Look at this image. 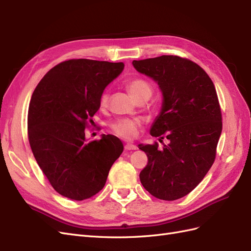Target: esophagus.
<instances>
[{"label": "esophagus", "mask_w": 251, "mask_h": 251, "mask_svg": "<svg viewBox=\"0 0 251 251\" xmlns=\"http://www.w3.org/2000/svg\"><path fill=\"white\" fill-rule=\"evenodd\" d=\"M125 149L126 151H134V150L137 149V147L134 146V144H132V143H126V146H125Z\"/></svg>", "instance_id": "34e87169"}]
</instances>
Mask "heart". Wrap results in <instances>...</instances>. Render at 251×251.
Wrapping results in <instances>:
<instances>
[{"instance_id":"obj_1","label":"heart","mask_w":251,"mask_h":251,"mask_svg":"<svg viewBox=\"0 0 251 251\" xmlns=\"http://www.w3.org/2000/svg\"><path fill=\"white\" fill-rule=\"evenodd\" d=\"M127 89L130 90L132 95L135 97L136 100H149V98L153 94V86L150 81L141 77H136L131 79L127 82ZM109 95L108 93H102L100 96V105L104 107L108 103ZM138 123L136 120L132 119H120L116 123L112 125V130L119 137H123L125 139H131L133 138L136 130H137Z\"/></svg>"}]
</instances>
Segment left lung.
<instances>
[{
    "mask_svg": "<svg viewBox=\"0 0 251 251\" xmlns=\"http://www.w3.org/2000/svg\"><path fill=\"white\" fill-rule=\"evenodd\" d=\"M139 73L155 80L162 105L151 127L169 144H139L149 162L139 175L154 197L173 201L191 193L211 168L222 132V115L214 82L192 60L176 55L133 60Z\"/></svg>",
    "mask_w": 251,
    "mask_h": 251,
    "instance_id": "1",
    "label": "left lung"
}]
</instances>
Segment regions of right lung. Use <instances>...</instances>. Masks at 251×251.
<instances>
[{"instance_id":"add662e5","label":"right lung","mask_w":251,"mask_h":251,"mask_svg":"<svg viewBox=\"0 0 251 251\" xmlns=\"http://www.w3.org/2000/svg\"><path fill=\"white\" fill-rule=\"evenodd\" d=\"M124 68V63L66 60L46 73L32 94L30 147L52 187L66 198L81 201L101 191L123 153L115 136L87 141L85 130L100 107L103 90Z\"/></svg>"}]
</instances>
